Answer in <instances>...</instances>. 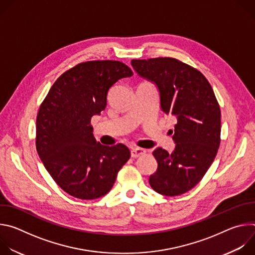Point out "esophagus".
I'll use <instances>...</instances> for the list:
<instances>
[{"label":"esophagus","mask_w":255,"mask_h":255,"mask_svg":"<svg viewBox=\"0 0 255 255\" xmlns=\"http://www.w3.org/2000/svg\"><path fill=\"white\" fill-rule=\"evenodd\" d=\"M144 153H145V150L142 149V148H133V149L131 150V157L137 158V157L143 155Z\"/></svg>","instance_id":"1"}]
</instances>
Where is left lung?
Segmentation results:
<instances>
[{
	"instance_id": "8db88e82",
	"label": "left lung",
	"mask_w": 255,
	"mask_h": 255,
	"mask_svg": "<svg viewBox=\"0 0 255 255\" xmlns=\"http://www.w3.org/2000/svg\"><path fill=\"white\" fill-rule=\"evenodd\" d=\"M137 74L156 85L160 107L176 124L171 153L153 151L156 171L150 187L163 196H178L193 189L215 159L220 145L221 111L214 91L201 71L171 57L133 59Z\"/></svg>"
}]
</instances>
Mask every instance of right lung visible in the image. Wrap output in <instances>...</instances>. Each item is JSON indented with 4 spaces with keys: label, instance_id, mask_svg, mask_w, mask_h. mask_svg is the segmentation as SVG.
<instances>
[{
    "label": "right lung",
    "instance_id": "right-lung-1",
    "mask_svg": "<svg viewBox=\"0 0 255 255\" xmlns=\"http://www.w3.org/2000/svg\"><path fill=\"white\" fill-rule=\"evenodd\" d=\"M133 76L116 60L79 63L56 80L36 119V149L55 183L68 195L94 200L110 192L130 158L124 144L104 146L93 135L91 119L107 106L110 88Z\"/></svg>",
    "mask_w": 255,
    "mask_h": 255
}]
</instances>
